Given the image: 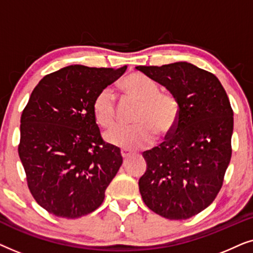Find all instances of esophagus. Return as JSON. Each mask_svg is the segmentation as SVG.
<instances>
[{"label": "esophagus", "instance_id": "1", "mask_svg": "<svg viewBox=\"0 0 253 253\" xmlns=\"http://www.w3.org/2000/svg\"><path fill=\"white\" fill-rule=\"evenodd\" d=\"M130 154H131L130 152H127V151H126V150H122V151H121V155H122V158H123V159H126L127 157H129Z\"/></svg>", "mask_w": 253, "mask_h": 253}]
</instances>
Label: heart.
Masks as SVG:
<instances>
[{
    "instance_id": "obj_1",
    "label": "heart",
    "mask_w": 253,
    "mask_h": 253,
    "mask_svg": "<svg viewBox=\"0 0 253 253\" xmlns=\"http://www.w3.org/2000/svg\"><path fill=\"white\" fill-rule=\"evenodd\" d=\"M130 98L141 102L136 116L138 126H116L106 133L108 143L123 150H137L152 144L154 132L159 137L171 132L179 115V102L170 92H160L157 83L140 75H131L122 83ZM93 115L102 127L112 126L116 121V98L110 88L100 91L93 101Z\"/></svg>"
}]
</instances>
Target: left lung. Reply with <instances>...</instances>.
<instances>
[{
    "label": "left lung",
    "instance_id": "8db88e82",
    "mask_svg": "<svg viewBox=\"0 0 253 253\" xmlns=\"http://www.w3.org/2000/svg\"><path fill=\"white\" fill-rule=\"evenodd\" d=\"M179 102L178 121L160 146L145 151L139 178L145 205L169 220H185L219 193L231 158L234 113L219 79L188 62L136 67Z\"/></svg>",
    "mask_w": 253,
    "mask_h": 253
}]
</instances>
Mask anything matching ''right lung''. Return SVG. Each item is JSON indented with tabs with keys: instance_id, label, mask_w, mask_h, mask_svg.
Here are the masks:
<instances>
[{
	"instance_id": "right-lung-1",
	"label": "right lung",
	"mask_w": 253,
	"mask_h": 253,
	"mask_svg": "<svg viewBox=\"0 0 253 253\" xmlns=\"http://www.w3.org/2000/svg\"><path fill=\"white\" fill-rule=\"evenodd\" d=\"M126 70L69 65L34 87L20 117L18 154L27 186L47 212L77 219L105 199L123 159L102 139L92 106Z\"/></svg>"
}]
</instances>
